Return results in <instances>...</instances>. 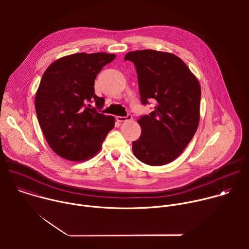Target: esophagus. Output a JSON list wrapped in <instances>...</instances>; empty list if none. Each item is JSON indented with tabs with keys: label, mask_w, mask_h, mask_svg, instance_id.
Wrapping results in <instances>:
<instances>
[{
	"label": "esophagus",
	"mask_w": 249,
	"mask_h": 249,
	"mask_svg": "<svg viewBox=\"0 0 249 249\" xmlns=\"http://www.w3.org/2000/svg\"><path fill=\"white\" fill-rule=\"evenodd\" d=\"M132 119H133V117H132V115H131V114H128L127 116H117V117H116V120H117L118 122L130 121V120H132Z\"/></svg>",
	"instance_id": "obj_1"
}]
</instances>
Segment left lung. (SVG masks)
Instances as JSON below:
<instances>
[{
  "label": "left lung",
  "mask_w": 249,
  "mask_h": 249,
  "mask_svg": "<svg viewBox=\"0 0 249 249\" xmlns=\"http://www.w3.org/2000/svg\"><path fill=\"white\" fill-rule=\"evenodd\" d=\"M124 60L135 64L142 103L156 100L155 110L138 120L142 133L133 142V153L146 164H167L181 155L197 131L199 81L172 53L137 50L128 52Z\"/></svg>",
  "instance_id": "obj_1"
}]
</instances>
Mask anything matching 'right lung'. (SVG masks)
Wrapping results in <instances>:
<instances>
[{
    "instance_id": "right-lung-1",
    "label": "right lung",
    "mask_w": 249,
    "mask_h": 249,
    "mask_svg": "<svg viewBox=\"0 0 249 249\" xmlns=\"http://www.w3.org/2000/svg\"><path fill=\"white\" fill-rule=\"evenodd\" d=\"M115 54L76 53L54 61L44 72L35 94V110L43 135L55 154L71 161H85L101 149L114 128L113 116L90 108L104 103L94 93V80Z\"/></svg>"
}]
</instances>
